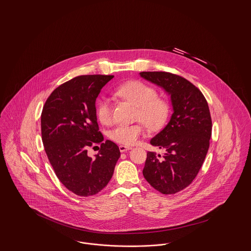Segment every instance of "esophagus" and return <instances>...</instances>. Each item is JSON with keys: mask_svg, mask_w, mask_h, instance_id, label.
I'll use <instances>...</instances> for the list:
<instances>
[{"mask_svg": "<svg viewBox=\"0 0 251 251\" xmlns=\"http://www.w3.org/2000/svg\"><path fill=\"white\" fill-rule=\"evenodd\" d=\"M131 147H128V146H120V152H125V151H129V150H131Z\"/></svg>", "mask_w": 251, "mask_h": 251, "instance_id": "esophagus-1", "label": "esophagus"}]
</instances>
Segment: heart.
<instances>
[{
  "label": "heart",
  "instance_id": "1",
  "mask_svg": "<svg viewBox=\"0 0 251 251\" xmlns=\"http://www.w3.org/2000/svg\"><path fill=\"white\" fill-rule=\"evenodd\" d=\"M115 94L136 106L135 120H141L151 131L162 128L165 124L169 104L163 98L158 97L155 88L141 81H130L117 87ZM96 115L100 122L109 125L113 120V111L110 101L101 99L97 102ZM145 131L141 122L132 125H119L110 131V137L117 143L131 146L135 143Z\"/></svg>",
  "mask_w": 251,
  "mask_h": 251
}]
</instances>
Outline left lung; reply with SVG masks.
<instances>
[{"label":"left lung","instance_id":"1","mask_svg":"<svg viewBox=\"0 0 251 251\" xmlns=\"http://www.w3.org/2000/svg\"><path fill=\"white\" fill-rule=\"evenodd\" d=\"M140 75L170 94L174 110L167 126L151 140L166 153L163 157L147 153L144 177L157 191L175 194L191 184L207 155L212 136L209 106L201 91L179 75L166 72Z\"/></svg>","mask_w":251,"mask_h":251}]
</instances>
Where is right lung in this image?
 <instances>
[{
  "instance_id": "add662e5",
  "label": "right lung",
  "mask_w": 251,
  "mask_h": 251,
  "mask_svg": "<svg viewBox=\"0 0 251 251\" xmlns=\"http://www.w3.org/2000/svg\"><path fill=\"white\" fill-rule=\"evenodd\" d=\"M114 75H81L61 84L49 96L41 113L45 152L57 178L80 197L102 190L120 157L119 147L103 142L96 116V99ZM101 145L95 159L87 150Z\"/></svg>"
}]
</instances>
